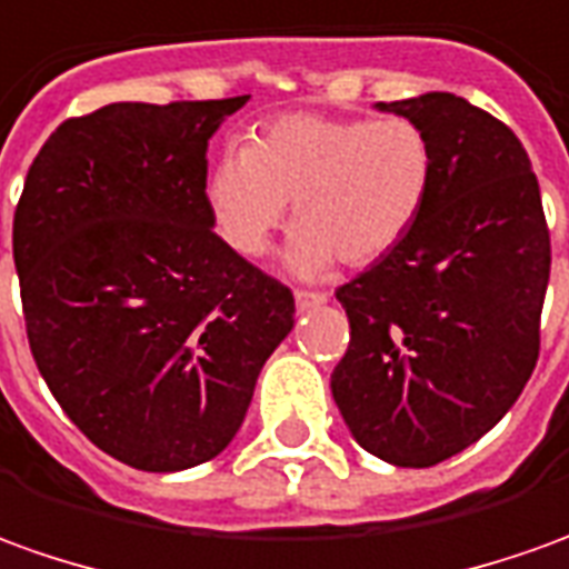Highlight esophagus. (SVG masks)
Returning <instances> with one entry per match:
<instances>
[{"label":"esophagus","mask_w":569,"mask_h":569,"mask_svg":"<svg viewBox=\"0 0 569 569\" xmlns=\"http://www.w3.org/2000/svg\"><path fill=\"white\" fill-rule=\"evenodd\" d=\"M293 300H297V309H312V307H322L325 300H328V293L297 288V291H293Z\"/></svg>","instance_id":"obj_1"}]
</instances>
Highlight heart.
Wrapping results in <instances>:
<instances>
[{"label": "heart", "instance_id": "b5f03b06", "mask_svg": "<svg viewBox=\"0 0 569 569\" xmlns=\"http://www.w3.org/2000/svg\"><path fill=\"white\" fill-rule=\"evenodd\" d=\"M437 179V151L409 117H278L222 158L207 179V210L222 244L262 257L293 217L291 266L303 276L335 260L368 266L418 226Z\"/></svg>", "mask_w": 569, "mask_h": 569}]
</instances>
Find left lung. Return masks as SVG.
<instances>
[{
  "instance_id": "left-lung-1",
  "label": "left lung",
  "mask_w": 569,
  "mask_h": 569,
  "mask_svg": "<svg viewBox=\"0 0 569 569\" xmlns=\"http://www.w3.org/2000/svg\"><path fill=\"white\" fill-rule=\"evenodd\" d=\"M425 129L437 179L409 238L340 284L350 347L331 393L352 437L430 468L515 406L539 359L551 238L523 144L452 92L387 101Z\"/></svg>"
}]
</instances>
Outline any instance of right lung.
Returning <instances> with one entry per match:
<instances>
[{"mask_svg": "<svg viewBox=\"0 0 569 569\" xmlns=\"http://www.w3.org/2000/svg\"><path fill=\"white\" fill-rule=\"evenodd\" d=\"M244 101H117L70 117L14 210L39 375L101 452L139 471L219 456L293 328L291 288L210 229L207 142Z\"/></svg>", "mask_w": 569, "mask_h": 569, "instance_id": "add662e5", "label": "right lung"}]
</instances>
